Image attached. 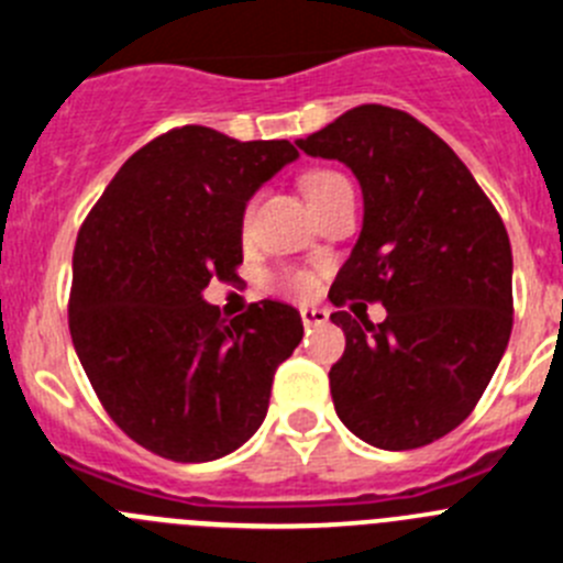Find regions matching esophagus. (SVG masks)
Returning <instances> with one entry per match:
<instances>
[{
	"instance_id": "esophagus-1",
	"label": "esophagus",
	"mask_w": 563,
	"mask_h": 563,
	"mask_svg": "<svg viewBox=\"0 0 563 563\" xmlns=\"http://www.w3.org/2000/svg\"><path fill=\"white\" fill-rule=\"evenodd\" d=\"M301 321H305V327H321L330 321V312L321 310V307H301Z\"/></svg>"
}]
</instances>
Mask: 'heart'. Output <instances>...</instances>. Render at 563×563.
I'll use <instances>...</instances> for the list:
<instances>
[{
	"instance_id": "1",
	"label": "heart",
	"mask_w": 563,
	"mask_h": 563,
	"mask_svg": "<svg viewBox=\"0 0 563 563\" xmlns=\"http://www.w3.org/2000/svg\"><path fill=\"white\" fill-rule=\"evenodd\" d=\"M350 183L346 177L338 172H330V168H316V172H307L301 177V191H305L307 202H310L312 211H321L332 197H338L341 191H346ZM278 287L290 296H312L316 292V278L305 271H290V273H282L276 282Z\"/></svg>"
}]
</instances>
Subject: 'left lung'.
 <instances>
[{
    "label": "left lung",
    "instance_id": "left-lung-1",
    "mask_svg": "<svg viewBox=\"0 0 563 563\" xmlns=\"http://www.w3.org/2000/svg\"><path fill=\"white\" fill-rule=\"evenodd\" d=\"M350 166L363 228L330 301H380V324L346 310L330 369L341 422L383 451L454 431L479 402L514 330V253L505 222L449 143L400 109L363 103L296 141Z\"/></svg>",
    "mask_w": 563,
    "mask_h": 563
}]
</instances>
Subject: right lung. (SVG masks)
Here are the masks:
<instances>
[{
  "instance_id": "add662e5",
  "label": "right lung",
  "mask_w": 563,
  "mask_h": 563,
  "mask_svg": "<svg viewBox=\"0 0 563 563\" xmlns=\"http://www.w3.org/2000/svg\"><path fill=\"white\" fill-rule=\"evenodd\" d=\"M296 157L290 141L172 129L123 163L78 231L73 346L107 415L152 454L220 460L265 420L301 316L265 298L225 321L202 290L236 278L247 200Z\"/></svg>"
}]
</instances>
